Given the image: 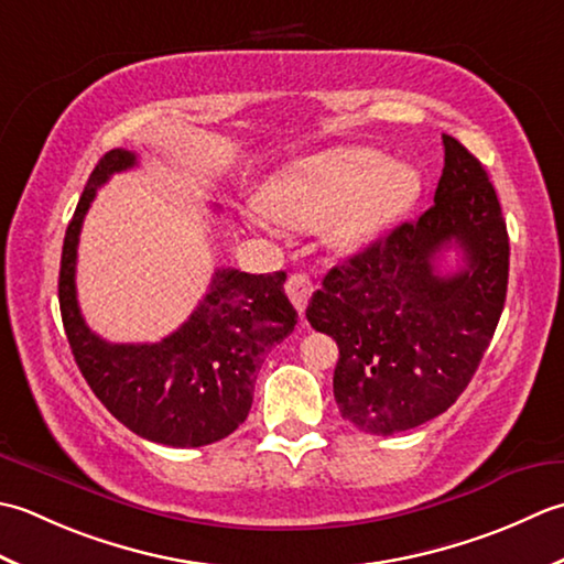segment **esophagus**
<instances>
[{"mask_svg":"<svg viewBox=\"0 0 564 564\" xmlns=\"http://www.w3.org/2000/svg\"><path fill=\"white\" fill-rule=\"evenodd\" d=\"M314 292V282L308 280V274L304 272H294L290 280H286V294H290L292 304L296 306V312L304 316L306 312V304H308V296Z\"/></svg>","mask_w":564,"mask_h":564,"instance_id":"34e87169","label":"esophagus"}]
</instances>
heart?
Here are the masks:
<instances>
[{"label":"heart","instance_id":"1","mask_svg":"<svg viewBox=\"0 0 564 564\" xmlns=\"http://www.w3.org/2000/svg\"><path fill=\"white\" fill-rule=\"evenodd\" d=\"M421 194L419 170L404 160H384L372 148H340L294 160L262 187V212L256 226L270 218L296 231L326 224V243L338 252L370 246L401 221Z\"/></svg>","mask_w":564,"mask_h":564}]
</instances>
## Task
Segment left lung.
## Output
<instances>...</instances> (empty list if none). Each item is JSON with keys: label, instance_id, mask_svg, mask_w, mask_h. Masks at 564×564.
Returning a JSON list of instances; mask_svg holds the SVG:
<instances>
[{"label": "left lung", "instance_id": "8db88e82", "mask_svg": "<svg viewBox=\"0 0 564 564\" xmlns=\"http://www.w3.org/2000/svg\"><path fill=\"white\" fill-rule=\"evenodd\" d=\"M433 206L333 268L306 318L338 343L333 394L372 435L416 429L451 409L497 330L509 284V234L487 170L443 133ZM459 247L466 268L434 270Z\"/></svg>", "mask_w": 564, "mask_h": 564}]
</instances>
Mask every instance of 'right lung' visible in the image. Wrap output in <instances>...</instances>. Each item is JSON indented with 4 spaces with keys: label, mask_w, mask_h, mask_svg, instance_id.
I'll use <instances>...</instances> for the list:
<instances>
[{
    "label": "right lung",
    "mask_w": 564,
    "mask_h": 564,
    "mask_svg": "<svg viewBox=\"0 0 564 564\" xmlns=\"http://www.w3.org/2000/svg\"><path fill=\"white\" fill-rule=\"evenodd\" d=\"M135 163V153L123 148L101 158L67 224L57 280L65 336L89 389L126 429L160 445H209L248 419L258 370L294 330L296 312L282 270L218 268L199 306L167 338L107 343L91 333L75 290L79 231L97 189Z\"/></svg>",
    "instance_id": "obj_1"
}]
</instances>
